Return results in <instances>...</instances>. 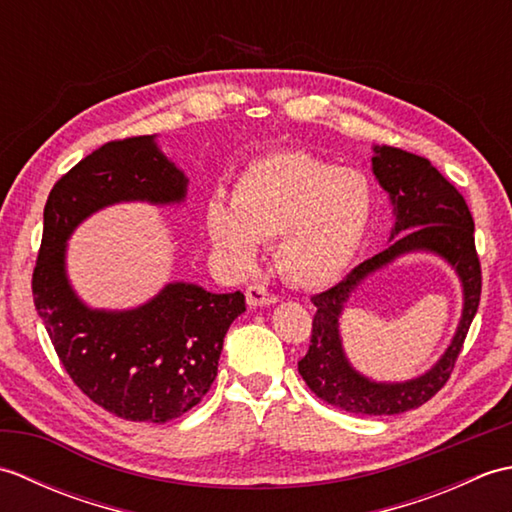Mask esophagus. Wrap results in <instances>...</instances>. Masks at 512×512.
<instances>
[{
    "instance_id": "1",
    "label": "esophagus",
    "mask_w": 512,
    "mask_h": 512,
    "mask_svg": "<svg viewBox=\"0 0 512 512\" xmlns=\"http://www.w3.org/2000/svg\"><path fill=\"white\" fill-rule=\"evenodd\" d=\"M246 301L250 308H262V306H273V303L279 301V297L275 292H270L264 286H248L246 288Z\"/></svg>"
}]
</instances>
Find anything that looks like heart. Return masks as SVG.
Here are the masks:
<instances>
[{
  "mask_svg": "<svg viewBox=\"0 0 512 512\" xmlns=\"http://www.w3.org/2000/svg\"><path fill=\"white\" fill-rule=\"evenodd\" d=\"M231 202L213 198L206 226L237 268L255 266L259 244L277 242L279 273L299 288H321L361 250L376 191L361 169H341L308 151H277L239 173Z\"/></svg>",
  "mask_w": 512,
  "mask_h": 512,
  "instance_id": "obj_1",
  "label": "heart"
}]
</instances>
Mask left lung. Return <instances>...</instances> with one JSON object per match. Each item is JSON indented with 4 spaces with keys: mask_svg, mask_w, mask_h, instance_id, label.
<instances>
[{
    "mask_svg": "<svg viewBox=\"0 0 512 512\" xmlns=\"http://www.w3.org/2000/svg\"><path fill=\"white\" fill-rule=\"evenodd\" d=\"M372 171L394 206L391 244L383 253L358 264L334 288L312 297L317 314L312 321L310 350L299 361V374L328 405L361 416H394L424 405L447 385L480 306L482 268L475 250V222L469 206L462 193L427 158L398 147L376 145ZM420 249L442 256L461 277L465 295L463 319L448 352L429 373L405 384H376L356 373L346 361L338 332L340 312L361 280L396 256Z\"/></svg>",
    "mask_w": 512,
    "mask_h": 512,
    "instance_id": "obj_1",
    "label": "left lung"
}]
</instances>
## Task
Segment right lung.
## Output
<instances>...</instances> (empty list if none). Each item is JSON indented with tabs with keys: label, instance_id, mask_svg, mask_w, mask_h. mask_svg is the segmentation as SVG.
I'll return each instance as SVG.
<instances>
[{
	"label": "right lung",
	"instance_id": "right-lung-1",
	"mask_svg": "<svg viewBox=\"0 0 512 512\" xmlns=\"http://www.w3.org/2000/svg\"><path fill=\"white\" fill-rule=\"evenodd\" d=\"M187 176L156 136L105 143L54 184L32 297L65 372L96 405L134 422H167L198 405L217 376L224 336L246 310L239 290L167 284L134 310H94L65 273V244L85 217L118 202L180 204Z\"/></svg>",
	"mask_w": 512,
	"mask_h": 512
}]
</instances>
